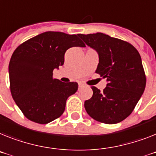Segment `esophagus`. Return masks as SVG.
I'll return each mask as SVG.
<instances>
[{
  "instance_id": "34e87169",
  "label": "esophagus",
  "mask_w": 156,
  "mask_h": 156,
  "mask_svg": "<svg viewBox=\"0 0 156 156\" xmlns=\"http://www.w3.org/2000/svg\"><path fill=\"white\" fill-rule=\"evenodd\" d=\"M78 86H79V88H82V87L84 86V85L82 84V83H79V84H78Z\"/></svg>"
}]
</instances>
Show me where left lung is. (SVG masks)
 <instances>
[{"mask_svg":"<svg viewBox=\"0 0 156 156\" xmlns=\"http://www.w3.org/2000/svg\"><path fill=\"white\" fill-rule=\"evenodd\" d=\"M78 36L97 51L99 63L96 73L108 82L103 92L91 87L92 98L84 104L86 112L104 124L122 121L132 113L146 86L140 55L128 42L101 32Z\"/></svg>","mask_w":156,"mask_h":156,"instance_id":"8db88e82","label":"left lung"}]
</instances>
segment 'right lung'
<instances>
[{
  "label": "right lung",
  "instance_id": "add662e5",
  "mask_svg": "<svg viewBox=\"0 0 156 156\" xmlns=\"http://www.w3.org/2000/svg\"><path fill=\"white\" fill-rule=\"evenodd\" d=\"M86 47L77 35L46 31L18 46L9 66L12 96L28 120L48 124L63 113L77 82L53 78L54 69L64 63L66 50Z\"/></svg>",
  "mask_w": 156,
  "mask_h": 156
}]
</instances>
